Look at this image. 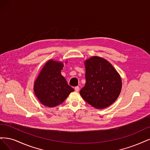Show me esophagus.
<instances>
[{"label":"esophagus","instance_id":"esophagus-1","mask_svg":"<svg viewBox=\"0 0 150 150\" xmlns=\"http://www.w3.org/2000/svg\"><path fill=\"white\" fill-rule=\"evenodd\" d=\"M79 90H80V87H79V86H75V90L76 91H79Z\"/></svg>","mask_w":150,"mask_h":150}]
</instances>
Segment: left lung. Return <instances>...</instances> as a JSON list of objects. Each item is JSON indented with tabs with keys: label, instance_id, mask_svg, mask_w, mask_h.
Listing matches in <instances>:
<instances>
[{
	"label": "left lung",
	"instance_id": "obj_1",
	"mask_svg": "<svg viewBox=\"0 0 150 150\" xmlns=\"http://www.w3.org/2000/svg\"><path fill=\"white\" fill-rule=\"evenodd\" d=\"M86 83L80 91L86 102L102 109L117 99L122 90L120 76L112 64L99 57H93L85 63Z\"/></svg>",
	"mask_w": 150,
	"mask_h": 150
}]
</instances>
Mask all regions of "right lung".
Returning a JSON list of instances; mask_svg holds the SVG:
<instances>
[{
    "mask_svg": "<svg viewBox=\"0 0 150 150\" xmlns=\"http://www.w3.org/2000/svg\"><path fill=\"white\" fill-rule=\"evenodd\" d=\"M64 64L52 60L48 61L34 83V92L45 106L54 107L65 100L74 89L61 75Z\"/></svg>",
    "mask_w": 150,
    "mask_h": 150,
    "instance_id": "add662e5",
    "label": "right lung"
}]
</instances>
